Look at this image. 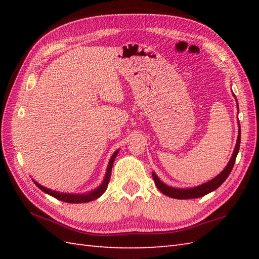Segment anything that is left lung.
<instances>
[{"mask_svg":"<svg viewBox=\"0 0 259 259\" xmlns=\"http://www.w3.org/2000/svg\"><path fill=\"white\" fill-rule=\"evenodd\" d=\"M234 97H235V95H234ZM236 101H237V99H236ZM237 109H239L238 108V102H237ZM238 126H239V130H238L237 142H236L233 156H232V158H230V160L227 163V166L225 167L223 171L219 175H217L216 177L212 178L211 180L207 181V183H205V184L199 185L197 187H192V188H175V187H170L166 184H163L162 181L158 178V176L155 172H152V178H153V180H155V184L157 186V188L160 190L162 194H164L168 197L175 198V199H192V198H199V197H202V196L209 194V192L216 190L218 187L222 186L224 181L228 178L229 174L232 172V169H233L234 164H235L236 157H237V155H238L239 146H240V124H239V121H238Z\"/></svg>","mask_w":259,"mask_h":259,"instance_id":"obj_1","label":"left lung"}]
</instances>
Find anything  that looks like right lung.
Returning a JSON list of instances; mask_svg holds the SVG:
<instances>
[{
    "label": "right lung",
    "instance_id": "1",
    "mask_svg": "<svg viewBox=\"0 0 259 259\" xmlns=\"http://www.w3.org/2000/svg\"><path fill=\"white\" fill-rule=\"evenodd\" d=\"M119 152V149L115 150L113 152V155L111 156L108 163V167H107V172L106 176H104V179L101 183V185L97 187L96 189H93L89 192H84V194H70V192H60V191H56V190H52V189H49L47 187H43L42 185H40L38 183H36L35 180H33V183H34L37 188H40L42 191H45L46 194L50 195L54 198H57L59 200H62L64 202H70V203H83V202H89L97 199V198L100 197L104 191L107 190V187L109 184V180H110V176H111V169L113 166V161L115 157H117Z\"/></svg>",
    "mask_w": 259,
    "mask_h": 259
}]
</instances>
